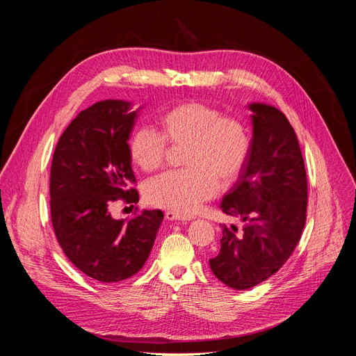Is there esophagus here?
Wrapping results in <instances>:
<instances>
[{
    "instance_id": "1",
    "label": "esophagus",
    "mask_w": 356,
    "mask_h": 356,
    "mask_svg": "<svg viewBox=\"0 0 356 356\" xmlns=\"http://www.w3.org/2000/svg\"><path fill=\"white\" fill-rule=\"evenodd\" d=\"M165 218L168 220H181V222H186V220H193L195 215H192V213H177V212H173V211H167L165 212Z\"/></svg>"
}]
</instances>
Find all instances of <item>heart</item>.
Wrapping results in <instances>:
<instances>
[{
	"label": "heart",
	"mask_w": 356,
	"mask_h": 356,
	"mask_svg": "<svg viewBox=\"0 0 356 356\" xmlns=\"http://www.w3.org/2000/svg\"><path fill=\"white\" fill-rule=\"evenodd\" d=\"M159 133L138 127L129 136L128 153L145 173L160 170L167 144L183 145V170L165 173L147 184L145 197L154 207L189 213L212 197L222 183L234 180L250 152L245 124L202 102H184L157 117Z\"/></svg>",
	"instance_id": "b5f03b06"
}]
</instances>
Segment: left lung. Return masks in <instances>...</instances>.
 Masks as SVG:
<instances>
[{
    "label": "left lung",
    "mask_w": 356,
    "mask_h": 356,
    "mask_svg": "<svg viewBox=\"0 0 356 356\" xmlns=\"http://www.w3.org/2000/svg\"><path fill=\"white\" fill-rule=\"evenodd\" d=\"M252 138L247 160L219 208L244 227H222L220 250L209 259L215 277L248 290L277 273L300 241L307 209V179L297 136L275 106L248 105Z\"/></svg>",
    "instance_id": "left-lung-1"
}]
</instances>
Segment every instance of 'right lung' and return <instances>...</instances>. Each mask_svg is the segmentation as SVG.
<instances>
[{"mask_svg": "<svg viewBox=\"0 0 356 356\" xmlns=\"http://www.w3.org/2000/svg\"><path fill=\"white\" fill-rule=\"evenodd\" d=\"M131 102L106 99L79 112L56 145L50 168L53 229L70 263L101 283L137 274L153 250L163 212L143 211L125 220L112 202L137 203L128 140L138 112Z\"/></svg>", "mask_w": 356, "mask_h": 356, "instance_id": "obj_1", "label": "right lung"}]
</instances>
